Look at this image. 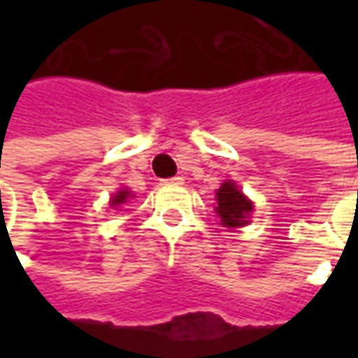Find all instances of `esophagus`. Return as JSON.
I'll list each match as a JSON object with an SVG mask.
<instances>
[{
	"instance_id": "34e87169",
	"label": "esophagus",
	"mask_w": 358,
	"mask_h": 358,
	"mask_svg": "<svg viewBox=\"0 0 358 358\" xmlns=\"http://www.w3.org/2000/svg\"><path fill=\"white\" fill-rule=\"evenodd\" d=\"M166 182H169V184H184V178H182V176H174V178L166 180Z\"/></svg>"
}]
</instances>
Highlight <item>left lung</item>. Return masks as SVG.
Wrapping results in <instances>:
<instances>
[{"label":"left lung","mask_w":358,"mask_h":358,"mask_svg":"<svg viewBox=\"0 0 358 358\" xmlns=\"http://www.w3.org/2000/svg\"><path fill=\"white\" fill-rule=\"evenodd\" d=\"M215 213L220 218V224L226 228H240L249 222L253 213V201L241 194L234 180H226L217 189V207Z\"/></svg>","instance_id":"1"}]
</instances>
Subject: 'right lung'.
Instances as JSON below:
<instances>
[{"label": "right lung", "instance_id": "obj_1", "mask_svg": "<svg viewBox=\"0 0 358 358\" xmlns=\"http://www.w3.org/2000/svg\"><path fill=\"white\" fill-rule=\"evenodd\" d=\"M130 197H132V192H128L126 187H122V189H118L117 194L113 195V199H110V207H113V209H117V207H120V205H124Z\"/></svg>", "mask_w": 358, "mask_h": 358}]
</instances>
